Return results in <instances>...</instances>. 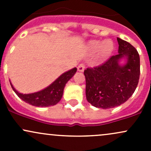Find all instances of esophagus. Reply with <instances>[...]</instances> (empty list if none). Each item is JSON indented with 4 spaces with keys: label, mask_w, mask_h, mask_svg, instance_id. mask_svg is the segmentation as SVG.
<instances>
[{
    "label": "esophagus",
    "mask_w": 151,
    "mask_h": 151,
    "mask_svg": "<svg viewBox=\"0 0 151 151\" xmlns=\"http://www.w3.org/2000/svg\"><path fill=\"white\" fill-rule=\"evenodd\" d=\"M84 68H85V67H84V64H79L77 67V70L79 71V72H82L84 71Z\"/></svg>",
    "instance_id": "obj_1"
}]
</instances>
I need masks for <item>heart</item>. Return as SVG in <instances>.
<instances>
[{"label": "heart", "instance_id": "obj_1", "mask_svg": "<svg viewBox=\"0 0 151 151\" xmlns=\"http://www.w3.org/2000/svg\"><path fill=\"white\" fill-rule=\"evenodd\" d=\"M89 48L93 52L99 51V57L101 59H105L111 55L114 45L111 40H107L103 42L100 41H92L89 43Z\"/></svg>", "mask_w": 151, "mask_h": 151}]
</instances>
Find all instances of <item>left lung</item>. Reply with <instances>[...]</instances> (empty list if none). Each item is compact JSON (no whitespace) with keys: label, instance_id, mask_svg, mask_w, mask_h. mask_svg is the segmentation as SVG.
Masks as SVG:
<instances>
[{"label":"left lung","instance_id":"8db88e82","mask_svg":"<svg viewBox=\"0 0 151 151\" xmlns=\"http://www.w3.org/2000/svg\"><path fill=\"white\" fill-rule=\"evenodd\" d=\"M119 54L99 67L87 68L86 97L96 108L111 109L125 103L132 96L140 77V57L129 42L117 37ZM125 63L121 64L122 60Z\"/></svg>","mask_w":151,"mask_h":151}]
</instances>
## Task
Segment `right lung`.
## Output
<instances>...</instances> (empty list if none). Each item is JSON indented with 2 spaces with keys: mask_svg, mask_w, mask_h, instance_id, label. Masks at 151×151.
Returning a JSON list of instances; mask_svg holds the SVG:
<instances>
[{
  "mask_svg": "<svg viewBox=\"0 0 151 151\" xmlns=\"http://www.w3.org/2000/svg\"><path fill=\"white\" fill-rule=\"evenodd\" d=\"M77 72V68L72 69L60 75L55 81L44 89L31 93L18 92L10 82L12 89L22 101L37 107H47L54 106L61 100L66 84Z\"/></svg>",
  "mask_w": 151,
  "mask_h": 151,
  "instance_id": "add662e5",
  "label": "right lung"
}]
</instances>
